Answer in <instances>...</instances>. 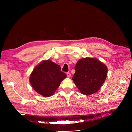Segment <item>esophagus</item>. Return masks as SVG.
Returning a JSON list of instances; mask_svg holds the SVG:
<instances>
[{
  "label": "esophagus",
  "mask_w": 132,
  "mask_h": 132,
  "mask_svg": "<svg viewBox=\"0 0 132 132\" xmlns=\"http://www.w3.org/2000/svg\"><path fill=\"white\" fill-rule=\"evenodd\" d=\"M70 76H71V74H70V72H67V76L68 78H69V77H70Z\"/></svg>",
  "instance_id": "1"
}]
</instances>
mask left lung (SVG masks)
Here are the masks:
<instances>
[{"mask_svg":"<svg viewBox=\"0 0 132 132\" xmlns=\"http://www.w3.org/2000/svg\"><path fill=\"white\" fill-rule=\"evenodd\" d=\"M75 69L76 72L72 80L81 93L85 95L97 92L107 76L106 66L96 59H81L77 63Z\"/></svg>","mask_w":132,"mask_h":132,"instance_id":"left-lung-1","label":"left lung"}]
</instances>
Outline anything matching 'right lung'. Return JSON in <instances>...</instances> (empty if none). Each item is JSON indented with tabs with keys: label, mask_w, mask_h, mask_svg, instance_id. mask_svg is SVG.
Wrapping results in <instances>:
<instances>
[{
	"label": "right lung",
	"mask_w": 132,
	"mask_h": 132,
	"mask_svg": "<svg viewBox=\"0 0 132 132\" xmlns=\"http://www.w3.org/2000/svg\"><path fill=\"white\" fill-rule=\"evenodd\" d=\"M66 74L61 71V66L46 60L36 66L30 75V81L36 92L45 97L52 96Z\"/></svg>",
	"instance_id": "obj_1"
}]
</instances>
